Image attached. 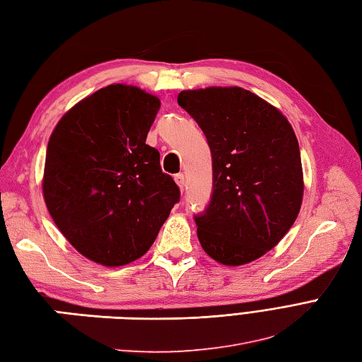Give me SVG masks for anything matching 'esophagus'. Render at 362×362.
Wrapping results in <instances>:
<instances>
[{
	"mask_svg": "<svg viewBox=\"0 0 362 362\" xmlns=\"http://www.w3.org/2000/svg\"><path fill=\"white\" fill-rule=\"evenodd\" d=\"M175 182L178 184V186H180V189H181V190H184V175H182V173L175 175Z\"/></svg>",
	"mask_w": 362,
	"mask_h": 362,
	"instance_id": "obj_1",
	"label": "esophagus"
}]
</instances>
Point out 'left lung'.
Returning a JSON list of instances; mask_svg holds the SVG:
<instances>
[{"label": "left lung", "mask_w": 362, "mask_h": 362, "mask_svg": "<svg viewBox=\"0 0 362 362\" xmlns=\"http://www.w3.org/2000/svg\"><path fill=\"white\" fill-rule=\"evenodd\" d=\"M212 153V197L195 215L203 249L226 267L271 251L294 224L303 197L299 142L271 103L238 86L178 94Z\"/></svg>", "instance_id": "1"}]
</instances>
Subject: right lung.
Returning a JSON list of instances; mask_svg holds the SVG:
<instances>
[{
	"label": "right lung",
	"instance_id": "add662e5",
	"mask_svg": "<svg viewBox=\"0 0 362 362\" xmlns=\"http://www.w3.org/2000/svg\"><path fill=\"white\" fill-rule=\"evenodd\" d=\"M159 107L141 88L108 85L76 103L47 142V211L68 242L103 267L146 254L180 202L159 151L146 144Z\"/></svg>",
	"mask_w": 362,
	"mask_h": 362
}]
</instances>
